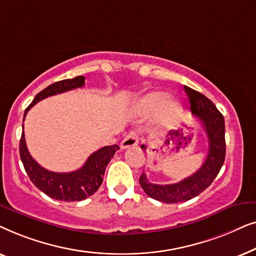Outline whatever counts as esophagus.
Segmentation results:
<instances>
[{
  "label": "esophagus",
  "mask_w": 256,
  "mask_h": 256,
  "mask_svg": "<svg viewBox=\"0 0 256 256\" xmlns=\"http://www.w3.org/2000/svg\"><path fill=\"white\" fill-rule=\"evenodd\" d=\"M138 144V138L134 132H129L128 135L124 136V138L122 140L121 142V148L122 149H127V148H132V146H136Z\"/></svg>",
  "instance_id": "34e87169"
}]
</instances>
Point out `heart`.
<instances>
[{"label":"heart","mask_w":256,"mask_h":256,"mask_svg":"<svg viewBox=\"0 0 256 256\" xmlns=\"http://www.w3.org/2000/svg\"><path fill=\"white\" fill-rule=\"evenodd\" d=\"M138 107L144 112L158 110V124L160 126H169L178 113V104L168 99L166 94L160 92H154L146 96L140 101Z\"/></svg>","instance_id":"b5f03b06"}]
</instances>
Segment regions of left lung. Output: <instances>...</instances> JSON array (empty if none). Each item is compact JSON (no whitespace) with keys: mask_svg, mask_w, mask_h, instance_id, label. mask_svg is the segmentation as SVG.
<instances>
[{"mask_svg":"<svg viewBox=\"0 0 256 256\" xmlns=\"http://www.w3.org/2000/svg\"><path fill=\"white\" fill-rule=\"evenodd\" d=\"M184 90L190 100L192 114L199 118L208 134V152L200 169L178 183L154 184L146 180L144 172L141 174L140 185L146 194L150 198L166 204L186 202L200 194L218 176L226 155L225 121L222 114L216 110V104L202 93L188 86H184ZM141 148L146 150V146L142 144Z\"/></svg>","mask_w":256,"mask_h":256,"instance_id":"left-lung-1","label":"left lung"}]
</instances>
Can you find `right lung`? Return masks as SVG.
<instances>
[{"label":"right lung","instance_id":"right-lung-1","mask_svg":"<svg viewBox=\"0 0 256 256\" xmlns=\"http://www.w3.org/2000/svg\"><path fill=\"white\" fill-rule=\"evenodd\" d=\"M85 85V76H79L65 79L48 86L34 96L32 102L24 112V118L29 110L38 101L56 94L68 92ZM120 149L118 144L106 146L90 155L80 169L72 172H54L40 166L26 148L24 132L20 141V156L30 180L34 186L48 197L62 202H80L90 197L102 184L104 170L114 154Z\"/></svg>","mask_w":256,"mask_h":256}]
</instances>
